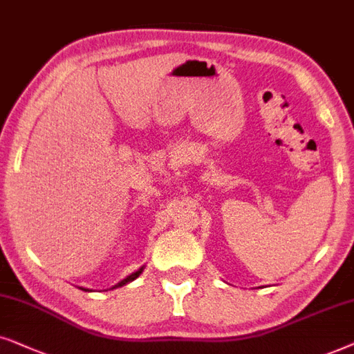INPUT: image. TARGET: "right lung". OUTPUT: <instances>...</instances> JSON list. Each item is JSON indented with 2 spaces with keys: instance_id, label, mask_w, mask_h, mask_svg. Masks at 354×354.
<instances>
[{
  "instance_id": "1",
  "label": "right lung",
  "mask_w": 354,
  "mask_h": 354,
  "mask_svg": "<svg viewBox=\"0 0 354 354\" xmlns=\"http://www.w3.org/2000/svg\"><path fill=\"white\" fill-rule=\"evenodd\" d=\"M142 270H144V266L142 267H140L139 268V270H136L134 273H131V275L129 277H126V279L124 280H121L120 281V283H118V285H115V286H113V288H120V286H124L126 283H129V281H133V280H136V279H138V277L140 275V273H142ZM111 288V290H113ZM84 291H91V290H86V288H82Z\"/></svg>"
}]
</instances>
